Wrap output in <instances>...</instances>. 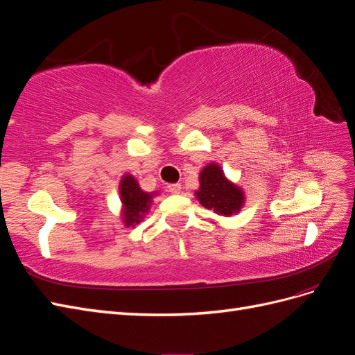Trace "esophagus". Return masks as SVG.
Masks as SVG:
<instances>
[{
    "instance_id": "34e87169",
    "label": "esophagus",
    "mask_w": 355,
    "mask_h": 355,
    "mask_svg": "<svg viewBox=\"0 0 355 355\" xmlns=\"http://www.w3.org/2000/svg\"><path fill=\"white\" fill-rule=\"evenodd\" d=\"M180 189H182L180 184H170V185H167V191L170 192V194H179Z\"/></svg>"
}]
</instances>
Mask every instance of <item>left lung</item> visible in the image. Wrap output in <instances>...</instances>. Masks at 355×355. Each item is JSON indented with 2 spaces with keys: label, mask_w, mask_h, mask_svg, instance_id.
<instances>
[{
  "label": "left lung",
  "mask_w": 355,
  "mask_h": 355,
  "mask_svg": "<svg viewBox=\"0 0 355 355\" xmlns=\"http://www.w3.org/2000/svg\"><path fill=\"white\" fill-rule=\"evenodd\" d=\"M202 207L213 210L219 216H232L244 204V192L225 176L216 163L207 164L200 173V188L196 191Z\"/></svg>",
  "instance_id": "obj_1"
}]
</instances>
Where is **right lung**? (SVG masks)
<instances>
[{"mask_svg":"<svg viewBox=\"0 0 355 355\" xmlns=\"http://www.w3.org/2000/svg\"><path fill=\"white\" fill-rule=\"evenodd\" d=\"M155 192H145L132 175L123 176L120 182V197L123 202V220L125 227H135L151 207Z\"/></svg>","mask_w":355,"mask_h":355,"instance_id":"right-lung-1","label":"right lung"}]
</instances>
